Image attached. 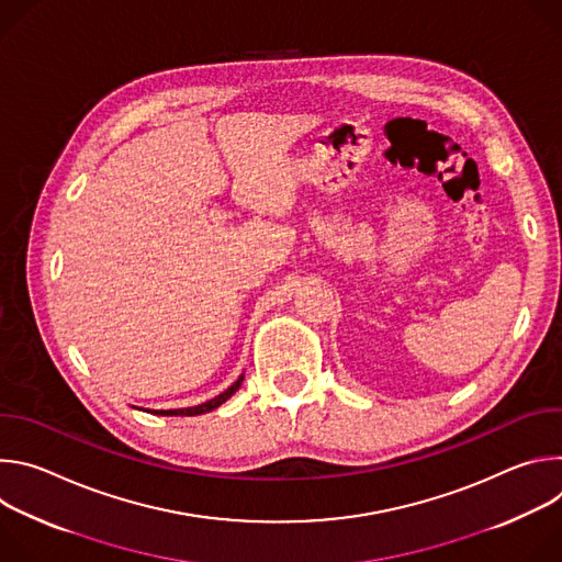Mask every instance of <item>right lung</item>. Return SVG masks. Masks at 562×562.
Here are the masks:
<instances>
[{"mask_svg":"<svg viewBox=\"0 0 562 562\" xmlns=\"http://www.w3.org/2000/svg\"><path fill=\"white\" fill-rule=\"evenodd\" d=\"M243 380H245V375H239L226 391H222L220 395H215L213 400H206V403H202V405H198V407H187V409H162V412H150V414H155V416H200V414H209V412H213V409H217L222 403H226V400L239 389V384H243Z\"/></svg>","mask_w":562,"mask_h":562,"instance_id":"1","label":"right lung"}]
</instances>
